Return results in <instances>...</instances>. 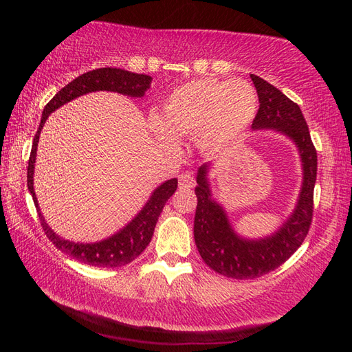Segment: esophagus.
Wrapping results in <instances>:
<instances>
[{
	"label": "esophagus",
	"instance_id": "34e87169",
	"mask_svg": "<svg viewBox=\"0 0 352 352\" xmlns=\"http://www.w3.org/2000/svg\"><path fill=\"white\" fill-rule=\"evenodd\" d=\"M178 184H180L182 189H190L195 186V178H193L192 172H184L180 177H178Z\"/></svg>",
	"mask_w": 352,
	"mask_h": 352
}]
</instances>
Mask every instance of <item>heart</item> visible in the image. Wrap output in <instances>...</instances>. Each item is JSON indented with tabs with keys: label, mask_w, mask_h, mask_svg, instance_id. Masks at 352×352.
Masks as SVG:
<instances>
[{
	"label": "heart",
	"mask_w": 352,
	"mask_h": 352,
	"mask_svg": "<svg viewBox=\"0 0 352 352\" xmlns=\"http://www.w3.org/2000/svg\"><path fill=\"white\" fill-rule=\"evenodd\" d=\"M257 107V92L248 81L195 80L169 94L151 129L163 145L195 136L201 151L218 153L248 129Z\"/></svg>",
	"instance_id": "heart-1"
}]
</instances>
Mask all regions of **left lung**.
<instances>
[{"label":"left lung","mask_w":352,"mask_h":352,"mask_svg":"<svg viewBox=\"0 0 352 352\" xmlns=\"http://www.w3.org/2000/svg\"><path fill=\"white\" fill-rule=\"evenodd\" d=\"M251 80L260 102L251 129L275 130L295 142L302 163V186L294 213L278 231L263 239H245L230 226L222 206L212 199L208 164L198 169V204L193 226L198 252L214 272L236 280L257 278L274 271L302 245L311 226L318 170V154L300 106L263 78L251 74Z\"/></svg>","instance_id":"left-lung-1"}]
</instances>
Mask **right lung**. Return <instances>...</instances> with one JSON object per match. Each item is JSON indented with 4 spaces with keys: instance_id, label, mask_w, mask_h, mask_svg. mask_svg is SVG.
<instances>
[{
    "instance_id": "add662e5",
    "label": "right lung",
    "mask_w": 352,
    "mask_h": 352,
    "mask_svg": "<svg viewBox=\"0 0 352 352\" xmlns=\"http://www.w3.org/2000/svg\"><path fill=\"white\" fill-rule=\"evenodd\" d=\"M151 80L153 78L149 76H145V74H134L119 68H100L89 71L83 74V76L77 77L76 80H72L71 83L66 85L63 89H60V91L52 96V100L45 106L42 111L39 130H37L33 139L32 153H30L27 168V186L33 197L36 210L37 214H39L41 226L45 231V234H47L50 241L54 243L57 250L65 252L66 256L78 260L80 263L96 267H118L129 265L134 258L139 257L148 246V243L151 242L155 223L159 221V216L163 210L164 204H166V201L172 197V193L177 190L178 182L177 178H170V180L160 184L159 188L153 192L151 198L148 199V203L138 213L136 218H134L129 226L119 230L116 234L95 243H76L66 241V239L56 234L54 231L48 227V223L45 222L39 204H37V198L33 188L36 151L41 130L52 111L63 106V104L78 98L81 95L96 91H110L140 98V96L145 95L149 86H151Z\"/></svg>"
}]
</instances>
